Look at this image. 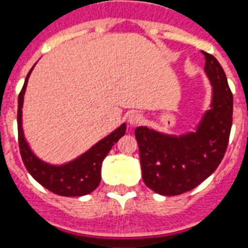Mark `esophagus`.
<instances>
[{"instance_id":"esophagus-1","label":"esophagus","mask_w":248,"mask_h":248,"mask_svg":"<svg viewBox=\"0 0 248 248\" xmlns=\"http://www.w3.org/2000/svg\"><path fill=\"white\" fill-rule=\"evenodd\" d=\"M143 122H144L143 115H140L139 113H131L128 115V123L130 126L139 125V124H141Z\"/></svg>"}]
</instances>
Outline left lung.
Wrapping results in <instances>:
<instances>
[{
  "label": "left lung",
  "instance_id": "8db88e82",
  "mask_svg": "<svg viewBox=\"0 0 248 248\" xmlns=\"http://www.w3.org/2000/svg\"><path fill=\"white\" fill-rule=\"evenodd\" d=\"M203 56V71L212 87L211 103L194 130L172 135L148 126L135 129L144 183L164 196L190 191L207 179L220 165L229 144L232 93L217 59L209 53Z\"/></svg>",
  "mask_w": 248,
  "mask_h": 248
}]
</instances>
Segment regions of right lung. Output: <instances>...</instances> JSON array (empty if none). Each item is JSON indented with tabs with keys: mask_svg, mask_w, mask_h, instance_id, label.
<instances>
[{
	"mask_svg": "<svg viewBox=\"0 0 248 248\" xmlns=\"http://www.w3.org/2000/svg\"><path fill=\"white\" fill-rule=\"evenodd\" d=\"M34 65L28 72L25 84L18 95L17 125H18V143L22 160L34 180L54 194L61 196H83L91 194L97 189L102 179L100 171H102L103 160L108 155L111 146L125 134L126 124L123 123L122 125L111 131L110 134L103 138L85 153L68 163L56 165L39 159L26 140L23 124H22L23 99H25L28 78L33 71Z\"/></svg>",
	"mask_w": 248,
	"mask_h": 248,
	"instance_id": "add662e5",
	"label": "right lung"
}]
</instances>
